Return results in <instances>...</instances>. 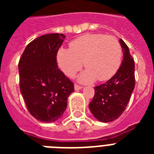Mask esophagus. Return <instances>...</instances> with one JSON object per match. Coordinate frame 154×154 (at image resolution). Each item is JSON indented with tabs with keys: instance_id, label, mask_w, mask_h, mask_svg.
<instances>
[{
	"instance_id": "1",
	"label": "esophagus",
	"mask_w": 154,
	"mask_h": 154,
	"mask_svg": "<svg viewBox=\"0 0 154 154\" xmlns=\"http://www.w3.org/2000/svg\"><path fill=\"white\" fill-rule=\"evenodd\" d=\"M82 88H83V87L81 86V85H77V84L74 85V89L76 91H77V90H80V89H82Z\"/></svg>"
}]
</instances>
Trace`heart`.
<instances>
[{
  "mask_svg": "<svg viewBox=\"0 0 154 154\" xmlns=\"http://www.w3.org/2000/svg\"><path fill=\"white\" fill-rule=\"evenodd\" d=\"M69 49H60L57 53L59 67L69 77H72L82 67L85 70L80 81L85 83L107 81L117 72L122 57L119 41L113 36L89 33L72 41Z\"/></svg>",
  "mask_w": 154,
  "mask_h": 154,
  "instance_id": "b5f03b06",
  "label": "heart"
}]
</instances>
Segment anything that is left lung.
I'll return each mask as SVG.
<instances>
[{
  "mask_svg": "<svg viewBox=\"0 0 154 154\" xmlns=\"http://www.w3.org/2000/svg\"><path fill=\"white\" fill-rule=\"evenodd\" d=\"M119 42L124 53L122 65L113 77L94 88L89 105L93 115L101 122H112L122 114L135 86L134 60L127 45L122 39Z\"/></svg>",
  "mask_w": 154,
  "mask_h": 154,
  "instance_id": "1",
  "label": "left lung"
}]
</instances>
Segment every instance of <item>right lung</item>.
<instances>
[{
    "label": "right lung",
    "mask_w": 154,
    "mask_h": 154,
    "mask_svg": "<svg viewBox=\"0 0 154 154\" xmlns=\"http://www.w3.org/2000/svg\"><path fill=\"white\" fill-rule=\"evenodd\" d=\"M65 36L49 33L28 45L18 64L20 89L30 114L40 122H53L63 115L74 91L71 81L58 69L57 53Z\"/></svg>",
    "instance_id": "1"
}]
</instances>
